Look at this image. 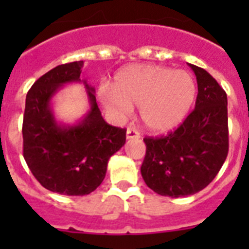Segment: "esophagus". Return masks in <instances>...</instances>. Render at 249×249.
<instances>
[{
	"label": "esophagus",
	"instance_id": "1",
	"mask_svg": "<svg viewBox=\"0 0 249 249\" xmlns=\"http://www.w3.org/2000/svg\"><path fill=\"white\" fill-rule=\"evenodd\" d=\"M138 138H140V133L137 132L136 129H126V140H138Z\"/></svg>",
	"mask_w": 249,
	"mask_h": 249
}]
</instances>
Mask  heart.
<instances>
[{
    "mask_svg": "<svg viewBox=\"0 0 249 249\" xmlns=\"http://www.w3.org/2000/svg\"><path fill=\"white\" fill-rule=\"evenodd\" d=\"M196 98V84L187 71L158 66L130 64L113 77L111 90H102L99 99L109 116L128 117L140 107L142 124L150 132L173 130L185 120Z\"/></svg>",
    "mask_w": 249,
    "mask_h": 249,
    "instance_id": "obj_1",
    "label": "heart"
}]
</instances>
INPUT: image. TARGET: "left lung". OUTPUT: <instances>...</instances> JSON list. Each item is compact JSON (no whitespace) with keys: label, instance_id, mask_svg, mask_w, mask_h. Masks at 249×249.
Wrapping results in <instances>:
<instances>
[{"label":"left lung","instance_id":"left-lung-1","mask_svg":"<svg viewBox=\"0 0 249 249\" xmlns=\"http://www.w3.org/2000/svg\"><path fill=\"white\" fill-rule=\"evenodd\" d=\"M196 76L195 109L168 136L144 138L141 174L163 196L194 195L211 183L229 151L228 95L208 72L190 64Z\"/></svg>","mask_w":249,"mask_h":249}]
</instances>
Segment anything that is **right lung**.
<instances>
[{
	"mask_svg": "<svg viewBox=\"0 0 249 249\" xmlns=\"http://www.w3.org/2000/svg\"><path fill=\"white\" fill-rule=\"evenodd\" d=\"M83 60L60 64L41 76L25 98L23 156L36 179L53 193L83 196L105 179L109 158L125 144L126 130L103 120L95 90L80 79ZM84 84L88 112L75 124L55 119L51 101L64 85Z\"/></svg>",
	"mask_w": 249,
	"mask_h": 249,
	"instance_id": "add662e5",
	"label": "right lung"
}]
</instances>
